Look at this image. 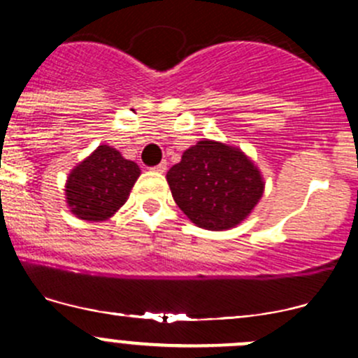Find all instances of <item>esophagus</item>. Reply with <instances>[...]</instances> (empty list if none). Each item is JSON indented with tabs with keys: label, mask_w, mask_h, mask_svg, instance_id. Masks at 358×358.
Masks as SVG:
<instances>
[{
	"label": "esophagus",
	"mask_w": 358,
	"mask_h": 358,
	"mask_svg": "<svg viewBox=\"0 0 358 358\" xmlns=\"http://www.w3.org/2000/svg\"><path fill=\"white\" fill-rule=\"evenodd\" d=\"M152 170H155V172H158V173L166 172V162H162V163H159V165L152 166Z\"/></svg>",
	"instance_id": "1"
}]
</instances>
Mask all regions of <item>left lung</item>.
<instances>
[{"label":"left lung","mask_w":358,"mask_h":358,"mask_svg":"<svg viewBox=\"0 0 358 358\" xmlns=\"http://www.w3.org/2000/svg\"><path fill=\"white\" fill-rule=\"evenodd\" d=\"M179 209L200 228L228 230L250 216L264 195V179L241 149L200 141L166 172Z\"/></svg>","instance_id":"obj_1"}]
</instances>
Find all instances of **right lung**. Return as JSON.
<instances>
[{"instance_id": "1", "label": "right lung", "mask_w": 358, "mask_h": 358, "mask_svg": "<svg viewBox=\"0 0 358 358\" xmlns=\"http://www.w3.org/2000/svg\"><path fill=\"white\" fill-rule=\"evenodd\" d=\"M141 169L110 145H98L68 176L64 193L79 220L105 221L130 196Z\"/></svg>"}]
</instances>
